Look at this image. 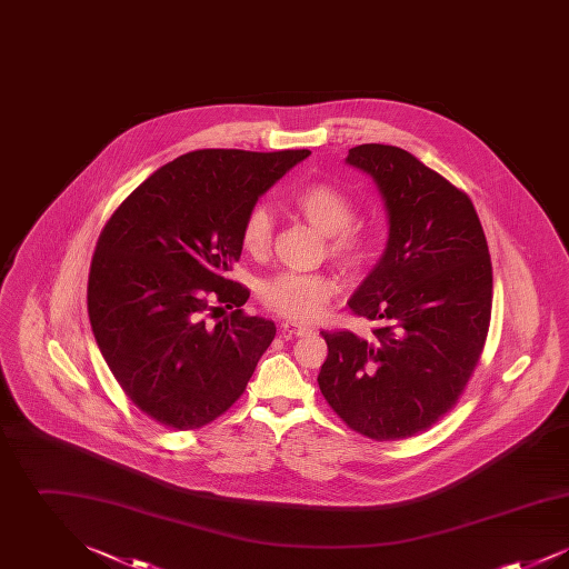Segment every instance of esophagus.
I'll return each mask as SVG.
<instances>
[{
    "label": "esophagus",
    "mask_w": 569,
    "mask_h": 569,
    "mask_svg": "<svg viewBox=\"0 0 569 569\" xmlns=\"http://www.w3.org/2000/svg\"><path fill=\"white\" fill-rule=\"evenodd\" d=\"M281 332H283L286 337H300V335H309L311 328H309V326L298 325V322H283V325H281Z\"/></svg>",
    "instance_id": "1"
}]
</instances>
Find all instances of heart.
Returning a JSON list of instances; mask_svg holds the SVG:
<instances>
[{
  "label": "heart",
  "instance_id": "1",
  "mask_svg": "<svg viewBox=\"0 0 569 569\" xmlns=\"http://www.w3.org/2000/svg\"><path fill=\"white\" fill-rule=\"evenodd\" d=\"M295 204L318 230L328 234V251L346 267H358L369 253V239L362 230L348 228L353 217L350 198L325 183L307 186L295 196ZM244 249L253 256L269 251L272 243L271 211L253 207L243 221ZM337 292V281L325 272H279L262 286L260 297L274 313L309 322L325 313Z\"/></svg>",
  "mask_w": 569,
  "mask_h": 569
}]
</instances>
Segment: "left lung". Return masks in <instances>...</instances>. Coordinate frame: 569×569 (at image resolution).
Instances as JSON below:
<instances>
[{
    "label": "left lung",
    "mask_w": 569,
    "mask_h": 569,
    "mask_svg": "<svg viewBox=\"0 0 569 569\" xmlns=\"http://www.w3.org/2000/svg\"><path fill=\"white\" fill-rule=\"evenodd\" d=\"M346 163L373 179L388 216L386 249L348 302L381 328L371 339L322 332L318 383L353 431L406 439L452 409L480 360L492 305L487 237L467 193L406 149L358 144Z\"/></svg>",
    "instance_id": "left-lung-1"
}]
</instances>
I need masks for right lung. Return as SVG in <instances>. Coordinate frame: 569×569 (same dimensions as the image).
<instances>
[{
	"label": "right lung",
	"instance_id": "right-lung-1",
	"mask_svg": "<svg viewBox=\"0 0 569 569\" xmlns=\"http://www.w3.org/2000/svg\"><path fill=\"white\" fill-rule=\"evenodd\" d=\"M311 151H191L158 168L112 213L91 260L87 309L123 392L166 427L216 420L241 395L277 328L244 316L228 279L258 198ZM236 311L216 327L209 310Z\"/></svg>",
	"mask_w": 569,
	"mask_h": 569
}]
</instances>
